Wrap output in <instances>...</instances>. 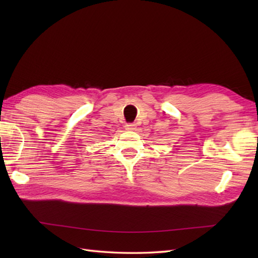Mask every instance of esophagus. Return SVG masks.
Wrapping results in <instances>:
<instances>
[{
	"mask_svg": "<svg viewBox=\"0 0 258 258\" xmlns=\"http://www.w3.org/2000/svg\"><path fill=\"white\" fill-rule=\"evenodd\" d=\"M125 130L126 131H135L136 130V124L134 123H128L125 125Z\"/></svg>",
	"mask_w": 258,
	"mask_h": 258,
	"instance_id": "esophagus-1",
	"label": "esophagus"
}]
</instances>
